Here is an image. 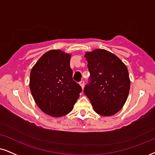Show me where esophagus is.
Masks as SVG:
<instances>
[{"instance_id":"1","label":"esophagus","mask_w":155,"mask_h":155,"mask_svg":"<svg viewBox=\"0 0 155 155\" xmlns=\"http://www.w3.org/2000/svg\"><path fill=\"white\" fill-rule=\"evenodd\" d=\"M79 84H80V86H81V87L82 89H84V81H83V80H81V81L79 82Z\"/></svg>"}]
</instances>
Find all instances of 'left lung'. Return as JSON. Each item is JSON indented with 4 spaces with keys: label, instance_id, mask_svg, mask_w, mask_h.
I'll list each match as a JSON object with an SVG mask.
<instances>
[{
    "label": "left lung",
    "instance_id": "8db88e82",
    "mask_svg": "<svg viewBox=\"0 0 155 155\" xmlns=\"http://www.w3.org/2000/svg\"><path fill=\"white\" fill-rule=\"evenodd\" d=\"M90 72L84 92L99 115L111 116L126 102L130 89L127 66L120 58L104 49L86 53Z\"/></svg>",
    "mask_w": 155,
    "mask_h": 155
}]
</instances>
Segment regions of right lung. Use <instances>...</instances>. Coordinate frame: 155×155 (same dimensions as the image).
Segmentation results:
<instances>
[{
  "instance_id": "obj_1",
  "label": "right lung",
  "mask_w": 155,
  "mask_h": 155,
  "mask_svg": "<svg viewBox=\"0 0 155 155\" xmlns=\"http://www.w3.org/2000/svg\"><path fill=\"white\" fill-rule=\"evenodd\" d=\"M70 59L71 54L51 50L31 69L29 86L34 101L45 114L51 117L69 113L82 91L72 77Z\"/></svg>"
}]
</instances>
